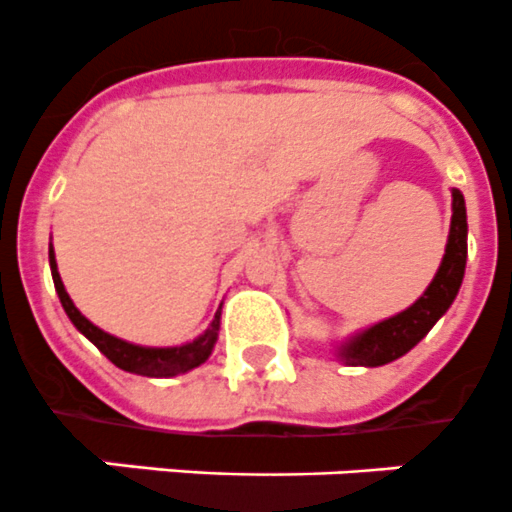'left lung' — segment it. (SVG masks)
I'll return each mask as SVG.
<instances>
[{
	"instance_id": "obj_1",
	"label": "left lung",
	"mask_w": 512,
	"mask_h": 512,
	"mask_svg": "<svg viewBox=\"0 0 512 512\" xmlns=\"http://www.w3.org/2000/svg\"><path fill=\"white\" fill-rule=\"evenodd\" d=\"M464 266H467V208L462 192L452 187V223H449L447 248L426 292L403 312L337 342L335 358L345 365L378 368L409 353L452 307L462 287Z\"/></svg>"
}]
</instances>
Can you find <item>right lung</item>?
<instances>
[{
  "mask_svg": "<svg viewBox=\"0 0 512 512\" xmlns=\"http://www.w3.org/2000/svg\"><path fill=\"white\" fill-rule=\"evenodd\" d=\"M50 274H53L55 292H58L60 304H63L65 314L70 317V322L75 325V330L86 335L88 340L101 350L116 368L126 370V373L147 375V378H172V375L187 373V370L198 368L213 353L215 342H218V330H220V309L215 312L213 322H210L208 330L203 335H198L192 342L185 345H175V348H147V345H134V342H126L121 337L109 335L103 332L101 327L93 325L88 317H83L81 309L75 307L70 294L65 292L63 279L58 274V261H55V248L50 243Z\"/></svg>",
  "mask_w": 512,
  "mask_h": 512,
  "instance_id": "add662e5",
  "label": "right lung"
}]
</instances>
